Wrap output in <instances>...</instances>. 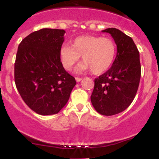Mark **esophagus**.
I'll return each mask as SVG.
<instances>
[{
    "label": "esophagus",
    "instance_id": "1",
    "mask_svg": "<svg viewBox=\"0 0 159 159\" xmlns=\"http://www.w3.org/2000/svg\"><path fill=\"white\" fill-rule=\"evenodd\" d=\"M75 80H76L77 82H79V81H81V80H82V78H78V77H76V78H75Z\"/></svg>",
    "mask_w": 159,
    "mask_h": 159
}]
</instances>
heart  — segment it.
Instances as JSON below:
<instances>
[{"instance_id":"obj_1","label":"heart","mask_w":159,"mask_h":159,"mask_svg":"<svg viewBox=\"0 0 159 159\" xmlns=\"http://www.w3.org/2000/svg\"><path fill=\"white\" fill-rule=\"evenodd\" d=\"M116 44L110 37L85 35L73 39L71 46L63 45L60 57L68 71L73 68L81 56L83 62L77 68L78 72L91 69L94 75L106 72L113 64L116 56Z\"/></svg>"}]
</instances>
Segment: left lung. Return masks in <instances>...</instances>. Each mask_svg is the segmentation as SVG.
<instances>
[{
    "instance_id": "1",
    "label": "left lung",
    "mask_w": 159,
    "mask_h": 159,
    "mask_svg": "<svg viewBox=\"0 0 159 159\" xmlns=\"http://www.w3.org/2000/svg\"><path fill=\"white\" fill-rule=\"evenodd\" d=\"M102 32L111 35L117 52L111 68L94 79L91 101L100 114L112 116L123 112L133 102L139 84L141 65L139 52L131 37L116 28Z\"/></svg>"
}]
</instances>
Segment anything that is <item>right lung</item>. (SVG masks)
<instances>
[{"label": "right lung", "mask_w": 159, "mask_h": 159, "mask_svg": "<svg viewBox=\"0 0 159 159\" xmlns=\"http://www.w3.org/2000/svg\"><path fill=\"white\" fill-rule=\"evenodd\" d=\"M65 33L64 30L44 28L28 35L18 46L15 84L23 101L38 114L58 113L76 84L60 58Z\"/></svg>", "instance_id": "obj_1"}]
</instances>
